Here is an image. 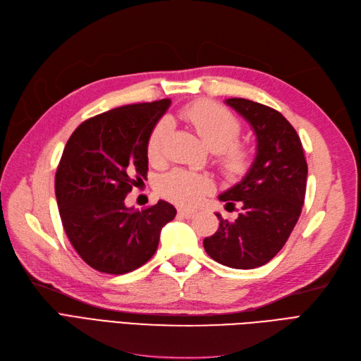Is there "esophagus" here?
<instances>
[{
	"label": "esophagus",
	"instance_id": "esophagus-1",
	"mask_svg": "<svg viewBox=\"0 0 361 361\" xmlns=\"http://www.w3.org/2000/svg\"><path fill=\"white\" fill-rule=\"evenodd\" d=\"M178 214H179L180 216H185V218H191V216H194L195 211H192V209H185V207H179Z\"/></svg>",
	"mask_w": 361,
	"mask_h": 361
}]
</instances>
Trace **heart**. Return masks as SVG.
<instances>
[{
  "label": "heart",
  "instance_id": "1",
  "mask_svg": "<svg viewBox=\"0 0 361 361\" xmlns=\"http://www.w3.org/2000/svg\"><path fill=\"white\" fill-rule=\"evenodd\" d=\"M180 116L207 149L221 154V166L227 174L235 176L248 169L251 154L245 146L236 143L241 135V123L231 111L215 102L199 101L183 108ZM170 128V120L161 118L152 129L147 138V157L152 162L164 159ZM159 190L164 197L174 203L194 206L214 190V182L202 173L174 170L161 179Z\"/></svg>",
  "mask_w": 361,
  "mask_h": 361
}]
</instances>
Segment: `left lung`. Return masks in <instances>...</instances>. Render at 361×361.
I'll return each mask as SVG.
<instances>
[{
    "mask_svg": "<svg viewBox=\"0 0 361 361\" xmlns=\"http://www.w3.org/2000/svg\"><path fill=\"white\" fill-rule=\"evenodd\" d=\"M226 104L253 128L257 152L245 178L220 195L235 209V221L220 220L218 231L203 247L215 262L228 268L253 269L265 265L286 244L297 224L307 183V162L297 130L274 108L243 97Z\"/></svg>",
    "mask_w": 361,
    "mask_h": 361,
    "instance_id": "left-lung-1",
    "label": "left lung"
}]
</instances>
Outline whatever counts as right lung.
Instances as JSON below:
<instances>
[{
	"mask_svg": "<svg viewBox=\"0 0 361 361\" xmlns=\"http://www.w3.org/2000/svg\"><path fill=\"white\" fill-rule=\"evenodd\" d=\"M170 99L114 108L85 120L68 140L56 173L59 212L71 244L87 265L126 274L155 255L161 228L176 216L159 200L125 206L147 176V138Z\"/></svg>",
	"mask_w": 361,
	"mask_h": 361,
	"instance_id": "add662e5",
	"label": "right lung"
}]
</instances>
